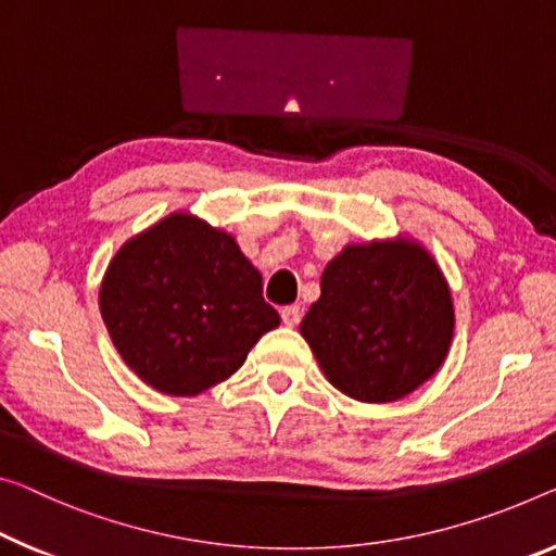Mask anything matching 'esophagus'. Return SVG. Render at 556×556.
Here are the masks:
<instances>
[{"mask_svg": "<svg viewBox=\"0 0 556 556\" xmlns=\"http://www.w3.org/2000/svg\"><path fill=\"white\" fill-rule=\"evenodd\" d=\"M280 318H283V323L288 328H295L298 323H301V307L298 305H286L283 311H280Z\"/></svg>", "mask_w": 556, "mask_h": 556, "instance_id": "34e87169", "label": "esophagus"}]
</instances>
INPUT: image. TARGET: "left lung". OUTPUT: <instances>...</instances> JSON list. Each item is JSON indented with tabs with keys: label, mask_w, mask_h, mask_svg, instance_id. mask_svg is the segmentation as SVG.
<instances>
[{
	"label": "left lung",
	"mask_w": 556,
	"mask_h": 556,
	"mask_svg": "<svg viewBox=\"0 0 556 556\" xmlns=\"http://www.w3.org/2000/svg\"><path fill=\"white\" fill-rule=\"evenodd\" d=\"M452 330L447 280L409 238L345 245L301 323L326 378L361 403H395L430 380Z\"/></svg>",
	"instance_id": "left-lung-1"
}]
</instances>
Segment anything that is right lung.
Here are the masks:
<instances>
[{
	"instance_id": "add662e5",
	"label": "right lung",
	"mask_w": 556,
	"mask_h": 556,
	"mask_svg": "<svg viewBox=\"0 0 556 556\" xmlns=\"http://www.w3.org/2000/svg\"><path fill=\"white\" fill-rule=\"evenodd\" d=\"M99 307L124 363L181 397L230 378L280 323L236 238L191 213H170L118 249Z\"/></svg>"
}]
</instances>
